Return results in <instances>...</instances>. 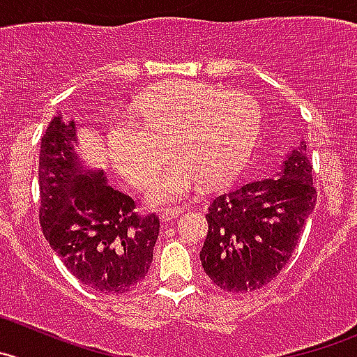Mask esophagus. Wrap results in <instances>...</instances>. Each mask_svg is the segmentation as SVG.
Wrapping results in <instances>:
<instances>
[{
	"label": "esophagus",
	"mask_w": 357,
	"mask_h": 357,
	"mask_svg": "<svg viewBox=\"0 0 357 357\" xmlns=\"http://www.w3.org/2000/svg\"><path fill=\"white\" fill-rule=\"evenodd\" d=\"M178 215H181V212H178V210H168V212L161 213V220L165 224H168V222H173V220H175Z\"/></svg>",
	"instance_id": "34e87169"
}]
</instances>
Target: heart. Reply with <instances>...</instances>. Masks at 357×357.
<instances>
[{
  "mask_svg": "<svg viewBox=\"0 0 357 357\" xmlns=\"http://www.w3.org/2000/svg\"><path fill=\"white\" fill-rule=\"evenodd\" d=\"M130 117L107 128L110 162L128 184L144 189L165 165L168 144L175 158L152 184L147 203L168 208L202 189L231 182L247 166L261 133V110L252 96L220 93L191 80H169L142 96Z\"/></svg>",
  "mask_w": 357,
  "mask_h": 357,
  "instance_id": "obj_1",
  "label": "heart"
}]
</instances>
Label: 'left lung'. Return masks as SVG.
I'll use <instances>...</instances> for the list:
<instances>
[{
    "instance_id": "left-lung-1",
    "label": "left lung",
    "mask_w": 357,
    "mask_h": 357,
    "mask_svg": "<svg viewBox=\"0 0 357 357\" xmlns=\"http://www.w3.org/2000/svg\"><path fill=\"white\" fill-rule=\"evenodd\" d=\"M315 199L312 162L301 142L273 178L243 184L210 203L199 252L205 273L227 293L266 286L293 256Z\"/></svg>"
}]
</instances>
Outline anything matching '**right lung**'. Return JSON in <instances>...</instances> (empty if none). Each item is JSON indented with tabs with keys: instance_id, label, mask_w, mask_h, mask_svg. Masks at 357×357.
Wrapping results in <instances>:
<instances>
[{
	"instance_id": "right-lung-1",
	"label": "right lung",
	"mask_w": 357,
	"mask_h": 357,
	"mask_svg": "<svg viewBox=\"0 0 357 357\" xmlns=\"http://www.w3.org/2000/svg\"><path fill=\"white\" fill-rule=\"evenodd\" d=\"M77 145V124L57 112L40 142L42 231L80 282L103 294L128 293L151 268L159 219L138 215L133 199L112 188L103 169L89 168Z\"/></svg>"
}]
</instances>
